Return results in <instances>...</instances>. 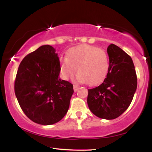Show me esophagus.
I'll return each mask as SVG.
<instances>
[{"label": "esophagus", "mask_w": 152, "mask_h": 152, "mask_svg": "<svg viewBox=\"0 0 152 152\" xmlns=\"http://www.w3.org/2000/svg\"><path fill=\"white\" fill-rule=\"evenodd\" d=\"M79 87H80V86H79L78 85H77V84H74V85H73V88H74V91H75V92H76V91L78 90Z\"/></svg>", "instance_id": "esophagus-1"}]
</instances>
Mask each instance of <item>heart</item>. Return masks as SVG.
I'll list each match as a JSON object with an SVG mask.
<instances>
[{
	"label": "heart",
	"mask_w": 152,
	"mask_h": 152,
	"mask_svg": "<svg viewBox=\"0 0 152 152\" xmlns=\"http://www.w3.org/2000/svg\"><path fill=\"white\" fill-rule=\"evenodd\" d=\"M109 68L107 53L90 45L72 48L66 53V58L60 59V70L65 80L73 76L77 71V80L88 85L101 82L107 76Z\"/></svg>",
	"instance_id": "1"
}]
</instances>
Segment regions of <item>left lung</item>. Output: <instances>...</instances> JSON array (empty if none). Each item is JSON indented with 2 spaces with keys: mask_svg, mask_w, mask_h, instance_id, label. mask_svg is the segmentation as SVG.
<instances>
[{
  "mask_svg": "<svg viewBox=\"0 0 152 152\" xmlns=\"http://www.w3.org/2000/svg\"><path fill=\"white\" fill-rule=\"evenodd\" d=\"M109 68L99 86L88 89L87 103L92 113L102 119L121 115L129 107L137 88V76L132 59L117 45L107 48Z\"/></svg>",
  "mask_w": 152,
  "mask_h": 152,
  "instance_id": "1",
  "label": "left lung"
}]
</instances>
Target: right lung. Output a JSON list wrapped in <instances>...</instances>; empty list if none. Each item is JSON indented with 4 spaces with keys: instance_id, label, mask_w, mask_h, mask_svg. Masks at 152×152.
I'll use <instances>...</instances> for the list:
<instances>
[{
    "instance_id": "right-lung-1",
    "label": "right lung",
    "mask_w": 152,
    "mask_h": 152,
    "mask_svg": "<svg viewBox=\"0 0 152 152\" xmlns=\"http://www.w3.org/2000/svg\"><path fill=\"white\" fill-rule=\"evenodd\" d=\"M60 62L51 45L39 47L18 66L14 92L20 108L32 121L57 123L67 113L73 85L59 78Z\"/></svg>"
}]
</instances>
